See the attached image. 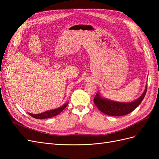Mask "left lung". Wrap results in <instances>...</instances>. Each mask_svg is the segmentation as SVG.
Returning <instances> with one entry per match:
<instances>
[{"instance_id":"8db88e82","label":"left lung","mask_w":159,"mask_h":159,"mask_svg":"<svg viewBox=\"0 0 159 159\" xmlns=\"http://www.w3.org/2000/svg\"><path fill=\"white\" fill-rule=\"evenodd\" d=\"M147 89V85L142 95L136 100L131 102H119L103 98L99 93L95 96L93 102L98 108L102 113L111 116H122L132 112L137 108L145 98Z\"/></svg>"}]
</instances>
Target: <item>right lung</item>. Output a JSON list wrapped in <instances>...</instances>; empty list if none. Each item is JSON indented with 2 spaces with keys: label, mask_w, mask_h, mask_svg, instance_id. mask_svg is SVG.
Masks as SVG:
<instances>
[{
  "label": "right lung",
  "mask_w": 159,
  "mask_h": 159,
  "mask_svg": "<svg viewBox=\"0 0 159 159\" xmlns=\"http://www.w3.org/2000/svg\"><path fill=\"white\" fill-rule=\"evenodd\" d=\"M68 105V102H67V103H66L63 105H61V107H60L58 108L47 111L43 112V113H39V114H32V113H28L29 114L30 116L34 117L36 119H38L51 118L52 117L56 116V115L60 114L62 111H63L66 107V106Z\"/></svg>",
  "instance_id": "add662e5"
}]
</instances>
